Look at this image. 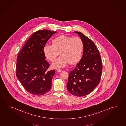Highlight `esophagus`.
I'll return each instance as SVG.
<instances>
[{
  "instance_id": "34e87169",
  "label": "esophagus",
  "mask_w": 126,
  "mask_h": 126,
  "mask_svg": "<svg viewBox=\"0 0 126 126\" xmlns=\"http://www.w3.org/2000/svg\"><path fill=\"white\" fill-rule=\"evenodd\" d=\"M56 70H57L58 72H61L62 71V69L60 68H58L56 69Z\"/></svg>"
}]
</instances>
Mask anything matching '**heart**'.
<instances>
[{"label": "heart", "mask_w": 126, "mask_h": 126, "mask_svg": "<svg viewBox=\"0 0 126 126\" xmlns=\"http://www.w3.org/2000/svg\"><path fill=\"white\" fill-rule=\"evenodd\" d=\"M84 47L82 40L79 37L60 35L52 41V45H45L43 52L47 60L53 62L60 53L59 57L54 62V68L63 67L69 63L76 64L81 59Z\"/></svg>", "instance_id": "heart-1"}]
</instances>
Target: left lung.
<instances>
[{"instance_id":"left-lung-1","label":"left lung","mask_w":126,"mask_h":126,"mask_svg":"<svg viewBox=\"0 0 126 126\" xmlns=\"http://www.w3.org/2000/svg\"><path fill=\"white\" fill-rule=\"evenodd\" d=\"M82 40L84 47L81 59L70 72L66 87L76 96L89 94L100 82L102 63L100 54L95 43L81 32L75 31Z\"/></svg>"}]
</instances>
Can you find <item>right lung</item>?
Here are the masks:
<instances>
[{
    "instance_id": "obj_1",
    "label": "right lung",
    "mask_w": 126,
    "mask_h": 126,
    "mask_svg": "<svg viewBox=\"0 0 126 126\" xmlns=\"http://www.w3.org/2000/svg\"><path fill=\"white\" fill-rule=\"evenodd\" d=\"M57 32L38 30L29 38L17 56L16 76L29 93L41 96L51 90L55 70L48 71L49 63L45 59L43 47Z\"/></svg>"
}]
</instances>
